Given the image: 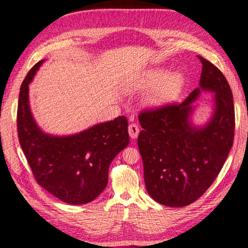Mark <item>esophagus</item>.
<instances>
[{
    "label": "esophagus",
    "mask_w": 248,
    "mask_h": 248,
    "mask_svg": "<svg viewBox=\"0 0 248 248\" xmlns=\"http://www.w3.org/2000/svg\"><path fill=\"white\" fill-rule=\"evenodd\" d=\"M129 136L130 138H132V139H136L139 136V132H140V129H139V125L136 124H131L129 125Z\"/></svg>",
    "instance_id": "obj_1"
}]
</instances>
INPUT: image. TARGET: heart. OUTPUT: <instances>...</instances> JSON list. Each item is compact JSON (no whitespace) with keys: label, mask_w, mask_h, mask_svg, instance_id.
I'll use <instances>...</instances> for the list:
<instances>
[{"label":"heart","mask_w":248,"mask_h":248,"mask_svg":"<svg viewBox=\"0 0 248 248\" xmlns=\"http://www.w3.org/2000/svg\"><path fill=\"white\" fill-rule=\"evenodd\" d=\"M185 83L184 75L180 72H170L165 75V70L154 68L145 71L139 78L129 84L133 91H143L153 89L151 92L148 102L153 106L166 105L177 97L183 90Z\"/></svg>","instance_id":"obj_1"}]
</instances>
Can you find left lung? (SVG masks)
Returning a JSON list of instances; mask_svg holds the SVG:
<instances>
[{
	"label": "left lung",
	"mask_w": 248,
	"mask_h": 248,
	"mask_svg": "<svg viewBox=\"0 0 248 248\" xmlns=\"http://www.w3.org/2000/svg\"><path fill=\"white\" fill-rule=\"evenodd\" d=\"M200 87L180 104L140 112L143 130L138 146L146 190L158 203L185 207L199 199L215 182L233 145V95L223 73L202 57ZM201 89L215 92V114L207 126H191V104Z\"/></svg>",
	"instance_id": "1"
}]
</instances>
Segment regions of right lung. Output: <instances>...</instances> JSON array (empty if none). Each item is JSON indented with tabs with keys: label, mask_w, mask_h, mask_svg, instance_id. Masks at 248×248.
Instances as JSON below:
<instances>
[{
	"label": "right lung",
	"mask_w": 248,
	"mask_h": 248,
	"mask_svg": "<svg viewBox=\"0 0 248 248\" xmlns=\"http://www.w3.org/2000/svg\"><path fill=\"white\" fill-rule=\"evenodd\" d=\"M43 62L32 66L20 86L19 144L41 187L65 203H89L106 188L109 164L129 144L128 120L120 116L66 137L41 131L31 111L28 85Z\"/></svg>",
	"instance_id": "right-lung-1"
}]
</instances>
